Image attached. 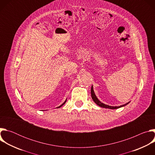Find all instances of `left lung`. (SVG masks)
I'll return each instance as SVG.
<instances>
[{
    "instance_id": "left-lung-1",
    "label": "left lung",
    "mask_w": 155,
    "mask_h": 155,
    "mask_svg": "<svg viewBox=\"0 0 155 155\" xmlns=\"http://www.w3.org/2000/svg\"><path fill=\"white\" fill-rule=\"evenodd\" d=\"M91 97L93 100V101L97 105H99V107H103V108H110V109H117V108H121V107H123L126 105H127L130 102H128L127 103L124 104V105H121L120 106H110V105H107V104H105L102 102H101L99 99L97 97V96H96L95 93H94V90H93V86L92 85L91 86Z\"/></svg>"
}]
</instances>
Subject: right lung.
<instances>
[{
	"mask_svg": "<svg viewBox=\"0 0 155 155\" xmlns=\"http://www.w3.org/2000/svg\"><path fill=\"white\" fill-rule=\"evenodd\" d=\"M66 101H67V99H65V101H64V103H62V104H61V105H59V107H56V108H60V107H62V105H64V104H65V102H66Z\"/></svg>",
	"mask_w": 155,
	"mask_h": 155,
	"instance_id": "1",
	"label": "right lung"
}]
</instances>
